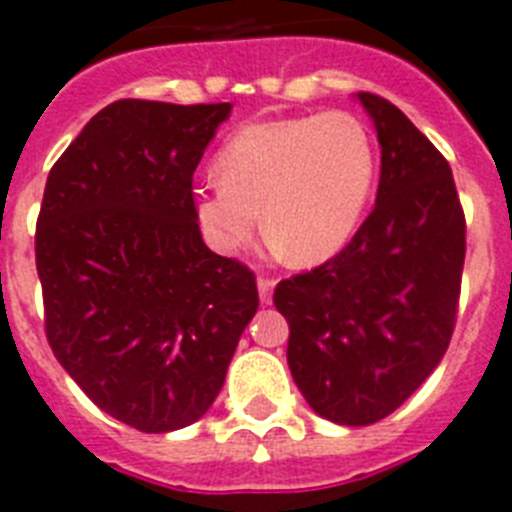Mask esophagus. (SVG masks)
Instances as JSON below:
<instances>
[{"mask_svg":"<svg viewBox=\"0 0 512 512\" xmlns=\"http://www.w3.org/2000/svg\"><path fill=\"white\" fill-rule=\"evenodd\" d=\"M257 289H260V302L270 304V299H273V289H276V281L268 276H260L257 278Z\"/></svg>","mask_w":512,"mask_h":512,"instance_id":"esophagus-1","label":"esophagus"}]
</instances>
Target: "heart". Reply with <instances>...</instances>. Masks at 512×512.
<instances>
[{
	"label": "heart",
	"mask_w": 512,
	"mask_h": 512,
	"mask_svg": "<svg viewBox=\"0 0 512 512\" xmlns=\"http://www.w3.org/2000/svg\"><path fill=\"white\" fill-rule=\"evenodd\" d=\"M218 182L195 197V216L218 252L247 247L260 229L296 265L338 255L375 190L377 148L349 111L263 119L226 137Z\"/></svg>",
	"instance_id": "obj_1"
}]
</instances>
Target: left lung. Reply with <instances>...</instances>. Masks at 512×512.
Returning a JSON list of instances; mask_svg holds the SVG:
<instances>
[{
  "mask_svg": "<svg viewBox=\"0 0 512 512\" xmlns=\"http://www.w3.org/2000/svg\"><path fill=\"white\" fill-rule=\"evenodd\" d=\"M359 101L382 148L375 208L338 255L273 291L294 382L317 414L349 427L393 414L435 372L466 260L450 163L398 106L367 90Z\"/></svg>",
  "mask_w": 512,
  "mask_h": 512,
  "instance_id": "obj_1",
  "label": "left lung"
}]
</instances>
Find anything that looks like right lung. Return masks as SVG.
<instances>
[{
    "mask_svg": "<svg viewBox=\"0 0 512 512\" xmlns=\"http://www.w3.org/2000/svg\"><path fill=\"white\" fill-rule=\"evenodd\" d=\"M231 103H109L51 166L36 221L46 338L98 409L197 422L257 312L255 273L205 247L192 176Z\"/></svg>",
    "mask_w": 512,
    "mask_h": 512,
    "instance_id": "obj_1",
    "label": "right lung"
}]
</instances>
